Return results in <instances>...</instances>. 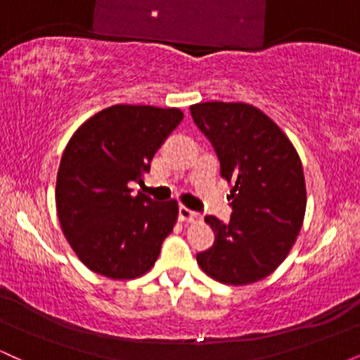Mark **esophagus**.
Instances as JSON below:
<instances>
[{"label":"esophagus","instance_id":"34e87169","mask_svg":"<svg viewBox=\"0 0 360 360\" xmlns=\"http://www.w3.org/2000/svg\"><path fill=\"white\" fill-rule=\"evenodd\" d=\"M200 218V214L196 212H193V210L186 208V206H179V220L181 221H194Z\"/></svg>","mask_w":360,"mask_h":360}]
</instances>
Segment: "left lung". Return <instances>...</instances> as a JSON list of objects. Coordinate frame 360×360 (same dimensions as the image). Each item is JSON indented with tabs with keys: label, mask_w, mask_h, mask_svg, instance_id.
<instances>
[{
	"label": "left lung",
	"mask_w": 360,
	"mask_h": 360,
	"mask_svg": "<svg viewBox=\"0 0 360 360\" xmlns=\"http://www.w3.org/2000/svg\"><path fill=\"white\" fill-rule=\"evenodd\" d=\"M189 110L217 152L221 177L233 184L226 196L230 221L205 217L214 243L196 260L223 284L257 283L286 259L303 225L307 188L300 155L283 130L247 103L208 101Z\"/></svg>",
	"instance_id": "1"
}]
</instances>
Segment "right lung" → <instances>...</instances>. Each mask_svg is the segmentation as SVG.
Instances as JSON below:
<instances>
[{
	"label": "right lung",
	"instance_id": "1",
	"mask_svg": "<svg viewBox=\"0 0 360 360\" xmlns=\"http://www.w3.org/2000/svg\"><path fill=\"white\" fill-rule=\"evenodd\" d=\"M177 108L115 105L86 120L62 154L57 214L86 267L111 279H135L155 264L177 220V201L131 194L150 160L183 120Z\"/></svg>",
	"mask_w": 360,
	"mask_h": 360
}]
</instances>
